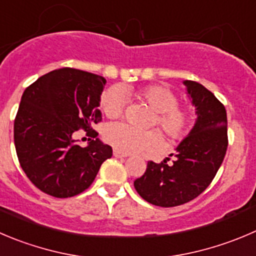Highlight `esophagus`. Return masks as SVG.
<instances>
[{
	"label": "esophagus",
	"instance_id": "obj_1",
	"mask_svg": "<svg viewBox=\"0 0 256 256\" xmlns=\"http://www.w3.org/2000/svg\"><path fill=\"white\" fill-rule=\"evenodd\" d=\"M113 154H114V157H116V158H124V157H126V153H122V152H119V150H113Z\"/></svg>",
	"mask_w": 256,
	"mask_h": 256
}]
</instances>
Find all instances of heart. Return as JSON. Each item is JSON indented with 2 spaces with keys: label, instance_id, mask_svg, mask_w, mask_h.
Returning <instances> with one entry per match:
<instances>
[{
  "label": "heart",
  "instance_id": "b5f03b06",
  "mask_svg": "<svg viewBox=\"0 0 256 256\" xmlns=\"http://www.w3.org/2000/svg\"><path fill=\"white\" fill-rule=\"evenodd\" d=\"M137 96L156 112L154 123L171 140H180L190 132L192 116L186 108L178 106L176 94L162 85H148L137 92ZM102 110L108 118H118L126 106L123 90L113 86L106 90L100 98ZM104 138L122 153H140L156 150L162 140L156 130H138L124 123L109 124L104 130Z\"/></svg>",
  "mask_w": 256,
  "mask_h": 256
}]
</instances>
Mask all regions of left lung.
Segmentation results:
<instances>
[{"instance_id":"8db88e82","label":"left lung","mask_w":256,"mask_h":256,"mask_svg":"<svg viewBox=\"0 0 256 256\" xmlns=\"http://www.w3.org/2000/svg\"><path fill=\"white\" fill-rule=\"evenodd\" d=\"M186 94L196 109V122L170 158L147 163L144 174L134 181L136 191L147 202L174 208L202 194L220 168L228 150L225 106L210 90L192 80H184Z\"/></svg>"}]
</instances>
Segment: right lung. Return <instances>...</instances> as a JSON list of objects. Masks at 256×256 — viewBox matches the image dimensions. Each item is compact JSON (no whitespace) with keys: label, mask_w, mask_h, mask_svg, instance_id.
I'll return each mask as SVG.
<instances>
[{"label":"right lung","mask_w":256,"mask_h":256,"mask_svg":"<svg viewBox=\"0 0 256 256\" xmlns=\"http://www.w3.org/2000/svg\"><path fill=\"white\" fill-rule=\"evenodd\" d=\"M106 82L100 75L62 68L24 92L14 119V147L26 176L45 194L65 198L85 191L102 163L113 156L96 130L86 147L74 140L76 130L88 132L102 120Z\"/></svg>","instance_id":"right-lung-1"}]
</instances>
